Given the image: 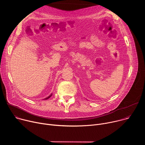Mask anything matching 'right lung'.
I'll list each match as a JSON object with an SVG mask.
<instances>
[{"label": "right lung", "mask_w": 145, "mask_h": 145, "mask_svg": "<svg viewBox=\"0 0 145 145\" xmlns=\"http://www.w3.org/2000/svg\"><path fill=\"white\" fill-rule=\"evenodd\" d=\"M52 95H53V94H52V93H51V94H50V95H49L48 97H46L45 99H44V100H47V99H48L49 98H50V97L52 96Z\"/></svg>", "instance_id": "right-lung-1"}]
</instances>
